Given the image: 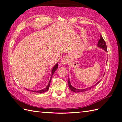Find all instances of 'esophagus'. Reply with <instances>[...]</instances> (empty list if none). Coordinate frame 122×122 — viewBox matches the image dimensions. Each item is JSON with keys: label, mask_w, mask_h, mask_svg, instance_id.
Here are the masks:
<instances>
[{"label": "esophagus", "mask_w": 122, "mask_h": 122, "mask_svg": "<svg viewBox=\"0 0 122 122\" xmlns=\"http://www.w3.org/2000/svg\"><path fill=\"white\" fill-rule=\"evenodd\" d=\"M68 62V58L67 56H65L63 58H62V59L61 61V64L62 65H66V64L67 63V62Z\"/></svg>", "instance_id": "1"}]
</instances>
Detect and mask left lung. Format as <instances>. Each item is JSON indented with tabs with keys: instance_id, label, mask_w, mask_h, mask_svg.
<instances>
[{
	"instance_id": "8db88e82",
	"label": "left lung",
	"mask_w": 122,
	"mask_h": 122,
	"mask_svg": "<svg viewBox=\"0 0 122 122\" xmlns=\"http://www.w3.org/2000/svg\"><path fill=\"white\" fill-rule=\"evenodd\" d=\"M97 46L99 48H100L104 50L106 52H107V47H106V43L105 42V41L103 39V38H102V36L101 35H100V39H99L98 44H97ZM107 62V60L106 61V62ZM99 81H98L96 84H95V85L93 86H91L90 87H87L86 88H84V89H78V88H76L74 87H73L71 84V82H70V79H69H69H68V85H69V87L70 88V89L72 91H73V92H74V93H81V92H86L87 90H89L90 89H91L92 87H93L94 86H95L97 84L99 83Z\"/></svg>"
}]
</instances>
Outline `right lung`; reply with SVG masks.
Masks as SVG:
<instances>
[{"label": "right lung", "mask_w": 122, "mask_h": 122, "mask_svg": "<svg viewBox=\"0 0 122 122\" xmlns=\"http://www.w3.org/2000/svg\"><path fill=\"white\" fill-rule=\"evenodd\" d=\"M58 63H56V64H55L54 66L53 67L52 69V71H51V78L50 79V80H49V82L48 83V84L47 86L45 88H43V89L42 90H38V91H34V90H28L27 89V88H26L27 90L29 91H31V92H34V93H39V94H42V93H44V92H46V91H47L48 90L49 88V86H50V82H51V79H52V75L53 74V73L55 72V71H56V70H57V69L58 68Z\"/></svg>", "instance_id": "add662e5"}]
</instances>
